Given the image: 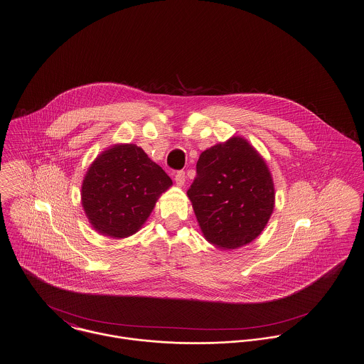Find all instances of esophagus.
Instances as JSON below:
<instances>
[{
	"label": "esophagus",
	"mask_w": 364,
	"mask_h": 364,
	"mask_svg": "<svg viewBox=\"0 0 364 364\" xmlns=\"http://www.w3.org/2000/svg\"><path fill=\"white\" fill-rule=\"evenodd\" d=\"M174 180H176V184L177 186H184L186 183V172L184 171H178L174 174Z\"/></svg>",
	"instance_id": "obj_1"
}]
</instances>
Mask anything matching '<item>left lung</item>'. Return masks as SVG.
Masks as SVG:
<instances>
[{
    "label": "left lung",
    "instance_id": "8db88e82",
    "mask_svg": "<svg viewBox=\"0 0 364 364\" xmlns=\"http://www.w3.org/2000/svg\"><path fill=\"white\" fill-rule=\"evenodd\" d=\"M187 193L205 237L224 250L258 237L274 208L267 165L242 138L203 151Z\"/></svg>",
    "mask_w": 364,
    "mask_h": 364
}]
</instances>
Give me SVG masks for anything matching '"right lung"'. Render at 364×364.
Wrapping results in <instances>:
<instances>
[{"label": "right lung", "instance_id": "1", "mask_svg": "<svg viewBox=\"0 0 364 364\" xmlns=\"http://www.w3.org/2000/svg\"><path fill=\"white\" fill-rule=\"evenodd\" d=\"M172 186L165 171L135 144L106 150L90 166L82 187L87 217L100 233L127 237L138 232Z\"/></svg>", "mask_w": 364, "mask_h": 364}]
</instances>
